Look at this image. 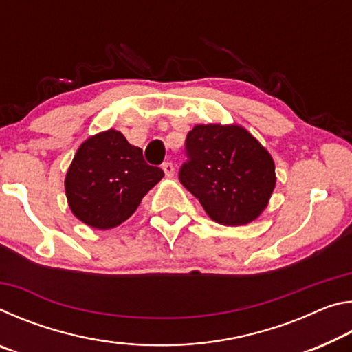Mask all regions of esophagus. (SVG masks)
Returning <instances> with one entry per match:
<instances>
[{"label": "esophagus", "instance_id": "1", "mask_svg": "<svg viewBox=\"0 0 352 352\" xmlns=\"http://www.w3.org/2000/svg\"><path fill=\"white\" fill-rule=\"evenodd\" d=\"M163 170H164V174H166V177H174V174H175V168H174V164L172 163H164L163 166Z\"/></svg>", "mask_w": 352, "mask_h": 352}]
</instances>
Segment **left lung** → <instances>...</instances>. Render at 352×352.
Returning a JSON list of instances; mask_svg holds the SVG:
<instances>
[{
    "instance_id": "left-lung-1",
    "label": "left lung",
    "mask_w": 352,
    "mask_h": 352,
    "mask_svg": "<svg viewBox=\"0 0 352 352\" xmlns=\"http://www.w3.org/2000/svg\"><path fill=\"white\" fill-rule=\"evenodd\" d=\"M186 151L180 182L214 222L241 226L264 212L276 184L275 162L245 127L197 124Z\"/></svg>"
}]
</instances>
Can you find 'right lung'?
<instances>
[{"instance_id":"obj_1","label":"right lung","mask_w":352,"mask_h":352,"mask_svg":"<svg viewBox=\"0 0 352 352\" xmlns=\"http://www.w3.org/2000/svg\"><path fill=\"white\" fill-rule=\"evenodd\" d=\"M164 172L148 166L140 147L109 129L77 148L65 177L71 212L88 226L110 230L132 216Z\"/></svg>"}]
</instances>
